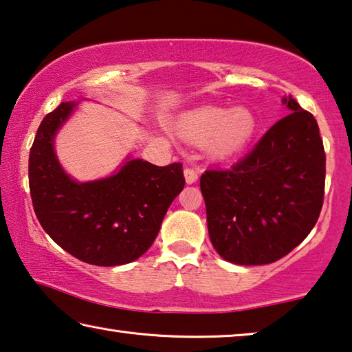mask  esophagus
Wrapping results in <instances>:
<instances>
[{"instance_id":"esophagus-1","label":"esophagus","mask_w":352,"mask_h":352,"mask_svg":"<svg viewBox=\"0 0 352 352\" xmlns=\"http://www.w3.org/2000/svg\"><path fill=\"white\" fill-rule=\"evenodd\" d=\"M184 176H186L187 184H193L198 179V171L197 168H193V166H186V168H184Z\"/></svg>"}]
</instances>
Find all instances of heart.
Segmentation results:
<instances>
[{"label": "heart", "instance_id": "b5f03b06", "mask_svg": "<svg viewBox=\"0 0 352 352\" xmlns=\"http://www.w3.org/2000/svg\"><path fill=\"white\" fill-rule=\"evenodd\" d=\"M184 137L193 143L210 142V151L217 157L236 154L248 143L255 132V118L247 108L206 107L184 116L179 124Z\"/></svg>", "mask_w": 352, "mask_h": 352}]
</instances>
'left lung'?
Here are the masks:
<instances>
[{
    "label": "left lung",
    "instance_id": "left-lung-1",
    "mask_svg": "<svg viewBox=\"0 0 352 352\" xmlns=\"http://www.w3.org/2000/svg\"><path fill=\"white\" fill-rule=\"evenodd\" d=\"M244 159L228 170H206L199 187L210 242L226 261L259 266L283 258L320 217L326 153L311 113L293 97Z\"/></svg>",
    "mask_w": 352,
    "mask_h": 352
}]
</instances>
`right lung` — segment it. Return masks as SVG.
Masks as SVG:
<instances>
[{"instance_id": "right-lung-1", "label": "right lung", "mask_w": 352, "mask_h": 352, "mask_svg": "<svg viewBox=\"0 0 352 352\" xmlns=\"http://www.w3.org/2000/svg\"><path fill=\"white\" fill-rule=\"evenodd\" d=\"M77 102H61L42 120L30 151V192L42 228L70 255L94 266H121L153 245L184 188L182 164L127 159L110 177L77 182L59 165L53 138Z\"/></svg>"}]
</instances>
